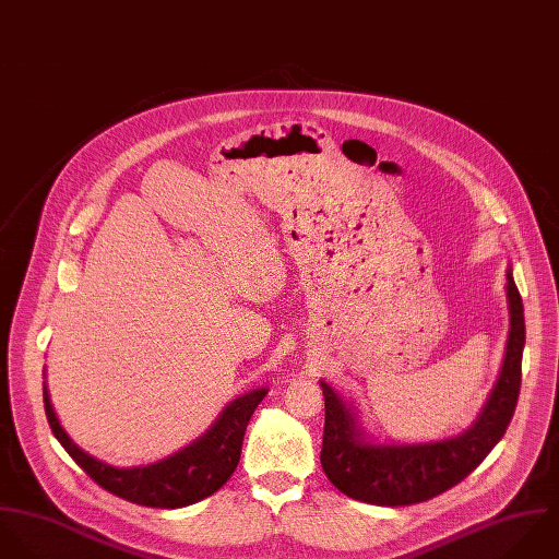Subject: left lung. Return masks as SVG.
Segmentation results:
<instances>
[{"instance_id":"left-lung-1","label":"left lung","mask_w":559,"mask_h":559,"mask_svg":"<svg viewBox=\"0 0 559 559\" xmlns=\"http://www.w3.org/2000/svg\"><path fill=\"white\" fill-rule=\"evenodd\" d=\"M510 329L497 382L477 419L462 432L435 441H382L376 437L354 400L320 380L326 424L322 468L349 499L371 506H413L460 484L506 435L521 391L525 347L523 300L512 265L506 272Z\"/></svg>"}]
</instances>
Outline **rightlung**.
<instances>
[{
	"label": "right lung",
	"instance_id": "obj_1",
	"mask_svg": "<svg viewBox=\"0 0 559 559\" xmlns=\"http://www.w3.org/2000/svg\"><path fill=\"white\" fill-rule=\"evenodd\" d=\"M265 395L267 386H259L235 397L197 441L157 462L114 466L91 455L69 437L53 411L47 382H43L49 428L69 455L108 492L138 506L164 510L192 506L223 488L237 468L246 426Z\"/></svg>",
	"mask_w": 559,
	"mask_h": 559
}]
</instances>
